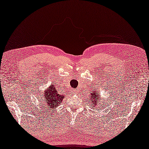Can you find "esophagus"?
<instances>
[{
    "instance_id": "esophagus-1",
    "label": "esophagus",
    "mask_w": 149,
    "mask_h": 149,
    "mask_svg": "<svg viewBox=\"0 0 149 149\" xmlns=\"http://www.w3.org/2000/svg\"><path fill=\"white\" fill-rule=\"evenodd\" d=\"M72 91L73 93H75V90H72Z\"/></svg>"
}]
</instances>
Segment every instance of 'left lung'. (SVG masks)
Masks as SVG:
<instances>
[{"label": "left lung", "instance_id": "left-lung-1", "mask_svg": "<svg viewBox=\"0 0 149 149\" xmlns=\"http://www.w3.org/2000/svg\"><path fill=\"white\" fill-rule=\"evenodd\" d=\"M102 99V98L100 96V93H99V91H98V88L97 90L96 88H95V90L92 91L91 95H90V102L91 104L90 106H91V107H94L95 106H99L100 105V100Z\"/></svg>", "mask_w": 149, "mask_h": 149}]
</instances>
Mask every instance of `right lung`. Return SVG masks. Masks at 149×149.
I'll use <instances>...</instances> for the list:
<instances>
[{
	"label": "right lung",
	"mask_w": 149,
	"mask_h": 149,
	"mask_svg": "<svg viewBox=\"0 0 149 149\" xmlns=\"http://www.w3.org/2000/svg\"><path fill=\"white\" fill-rule=\"evenodd\" d=\"M57 88L55 84H50V86L45 89L42 96L45 99V103L46 106L50 110L57 108L62 102L63 99H64L65 95L59 94L57 91Z\"/></svg>",
	"instance_id": "1"
}]
</instances>
